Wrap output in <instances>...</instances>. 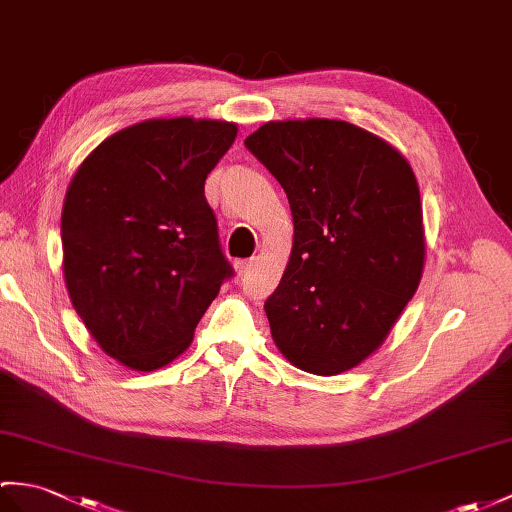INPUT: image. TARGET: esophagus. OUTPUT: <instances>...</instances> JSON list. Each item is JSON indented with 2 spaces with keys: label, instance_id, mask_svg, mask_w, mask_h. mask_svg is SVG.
Wrapping results in <instances>:
<instances>
[{
  "label": "esophagus",
  "instance_id": "esophagus-1",
  "mask_svg": "<svg viewBox=\"0 0 512 512\" xmlns=\"http://www.w3.org/2000/svg\"><path fill=\"white\" fill-rule=\"evenodd\" d=\"M253 268V259H237L235 261V272L237 275H246L248 270Z\"/></svg>",
  "mask_w": 512,
  "mask_h": 512
}]
</instances>
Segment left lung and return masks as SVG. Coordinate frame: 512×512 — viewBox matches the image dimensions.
<instances>
[{"instance_id":"obj_1","label":"left lung","mask_w":512,"mask_h":512,"mask_svg":"<svg viewBox=\"0 0 512 512\" xmlns=\"http://www.w3.org/2000/svg\"><path fill=\"white\" fill-rule=\"evenodd\" d=\"M244 146L281 183L294 222L264 305L272 340L301 371L340 375L382 347L421 283L417 176L382 137L325 117L268 122Z\"/></svg>"}]
</instances>
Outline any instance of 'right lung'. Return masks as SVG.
<instances>
[{"mask_svg": "<svg viewBox=\"0 0 512 512\" xmlns=\"http://www.w3.org/2000/svg\"><path fill=\"white\" fill-rule=\"evenodd\" d=\"M235 137L233 122H139L104 139L67 187L71 305L100 349L133 371L176 360L233 275L205 181Z\"/></svg>", "mask_w": 512, "mask_h": 512, "instance_id": "add662e5", "label": "right lung"}]
</instances>
